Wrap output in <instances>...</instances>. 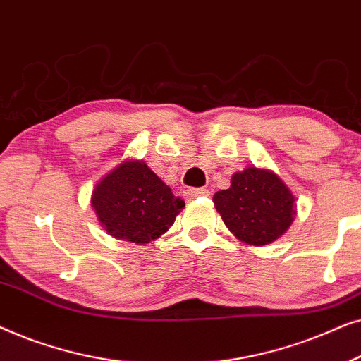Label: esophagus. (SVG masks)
<instances>
[{
  "mask_svg": "<svg viewBox=\"0 0 361 361\" xmlns=\"http://www.w3.org/2000/svg\"><path fill=\"white\" fill-rule=\"evenodd\" d=\"M184 195L187 200H192V199H197V197H209L210 190L205 189V187H200V189H187L184 192Z\"/></svg>",
  "mask_w": 361,
  "mask_h": 361,
  "instance_id": "34e87169",
  "label": "esophagus"
}]
</instances>
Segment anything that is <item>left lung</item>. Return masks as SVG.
I'll use <instances>...</instances> for the list:
<instances>
[{"label":"left lung","instance_id":"1","mask_svg":"<svg viewBox=\"0 0 361 361\" xmlns=\"http://www.w3.org/2000/svg\"><path fill=\"white\" fill-rule=\"evenodd\" d=\"M214 204L231 233L255 246L278 240L295 215L290 190L278 176L258 167L235 172L230 189L216 192Z\"/></svg>","mask_w":361,"mask_h":361}]
</instances>
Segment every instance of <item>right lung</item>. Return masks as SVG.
Returning <instances> with one entry per match:
<instances>
[{
    "label": "right lung",
    "instance_id": "obj_1",
    "mask_svg": "<svg viewBox=\"0 0 361 361\" xmlns=\"http://www.w3.org/2000/svg\"><path fill=\"white\" fill-rule=\"evenodd\" d=\"M92 207L111 236L145 245L169 230L185 202L145 162L128 161L98 182Z\"/></svg>",
    "mask_w": 361,
    "mask_h": 361
}]
</instances>
